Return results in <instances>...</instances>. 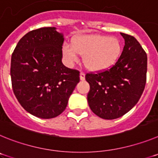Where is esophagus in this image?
Masks as SVG:
<instances>
[{
    "instance_id": "34e87169",
    "label": "esophagus",
    "mask_w": 158,
    "mask_h": 158,
    "mask_svg": "<svg viewBox=\"0 0 158 158\" xmlns=\"http://www.w3.org/2000/svg\"><path fill=\"white\" fill-rule=\"evenodd\" d=\"M80 79L81 81H85V74L84 73L81 72L80 73Z\"/></svg>"
}]
</instances>
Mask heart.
Returning <instances> with one entry per match:
<instances>
[{
    "mask_svg": "<svg viewBox=\"0 0 158 158\" xmlns=\"http://www.w3.org/2000/svg\"><path fill=\"white\" fill-rule=\"evenodd\" d=\"M65 56L77 61L78 54L84 55V64L89 70L103 71L116 62L121 53L120 41L115 37L86 35L77 38L73 45L64 47Z\"/></svg>",
    "mask_w": 158,
    "mask_h": 158,
    "instance_id": "heart-1",
    "label": "heart"
}]
</instances>
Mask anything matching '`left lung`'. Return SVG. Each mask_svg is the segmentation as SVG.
I'll return each mask as SVG.
<instances>
[{"label": "left lung", "instance_id": "1", "mask_svg": "<svg viewBox=\"0 0 158 158\" xmlns=\"http://www.w3.org/2000/svg\"><path fill=\"white\" fill-rule=\"evenodd\" d=\"M120 34L125 45L115 65L107 70L85 75L90 85L87 96L89 107L104 119L119 118L132 109L146 85V53L134 36Z\"/></svg>", "mask_w": 158, "mask_h": 158}]
</instances>
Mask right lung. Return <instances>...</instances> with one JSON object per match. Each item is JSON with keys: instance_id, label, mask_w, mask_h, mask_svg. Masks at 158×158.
Returning <instances> with one entry per match:
<instances>
[{"instance_id": "1", "label": "right lung", "mask_w": 158, "mask_h": 158, "mask_svg": "<svg viewBox=\"0 0 158 158\" xmlns=\"http://www.w3.org/2000/svg\"><path fill=\"white\" fill-rule=\"evenodd\" d=\"M63 35L56 27L29 31L12 54L13 93L27 112L41 118L58 116L80 81V72L62 64Z\"/></svg>"}]
</instances>
